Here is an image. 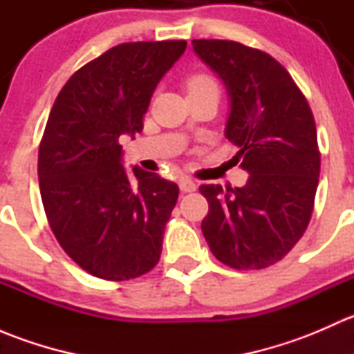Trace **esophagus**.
<instances>
[{
    "label": "esophagus",
    "instance_id": "1",
    "mask_svg": "<svg viewBox=\"0 0 354 354\" xmlns=\"http://www.w3.org/2000/svg\"><path fill=\"white\" fill-rule=\"evenodd\" d=\"M180 190L183 192V194H192V192L197 190V185H195V181H192L190 178H181Z\"/></svg>",
    "mask_w": 354,
    "mask_h": 354
}]
</instances>
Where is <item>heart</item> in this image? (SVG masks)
<instances>
[{
  "label": "heart",
  "mask_w": 354,
  "mask_h": 354,
  "mask_svg": "<svg viewBox=\"0 0 354 354\" xmlns=\"http://www.w3.org/2000/svg\"><path fill=\"white\" fill-rule=\"evenodd\" d=\"M187 91L188 95L198 94V92H217L219 94V85H217L216 78L210 77V75L197 73L188 78Z\"/></svg>",
  "instance_id": "heart-1"
}]
</instances>
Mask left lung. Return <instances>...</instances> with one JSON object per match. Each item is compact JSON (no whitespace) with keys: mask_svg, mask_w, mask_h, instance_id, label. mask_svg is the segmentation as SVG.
<instances>
[{"mask_svg":"<svg viewBox=\"0 0 354 354\" xmlns=\"http://www.w3.org/2000/svg\"><path fill=\"white\" fill-rule=\"evenodd\" d=\"M194 51L224 82L226 138L248 171L241 188L202 185V233L219 262L238 270L274 266L299 241L313 212L320 151L312 109L279 62L234 41L195 39Z\"/></svg>","mask_w":354,"mask_h":354,"instance_id":"8db88e82","label":"left lung"}]
</instances>
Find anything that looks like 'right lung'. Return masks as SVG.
Segmentation results:
<instances>
[{
	"label": "right lung",
	"instance_id": "right-lung-1",
	"mask_svg": "<svg viewBox=\"0 0 354 354\" xmlns=\"http://www.w3.org/2000/svg\"><path fill=\"white\" fill-rule=\"evenodd\" d=\"M187 41L124 42L75 71L56 97L39 145V187L53 234L78 267L128 281L159 262L178 185L121 162L120 137L144 128L162 75Z\"/></svg>",
	"mask_w": 354,
	"mask_h": 354
}]
</instances>
